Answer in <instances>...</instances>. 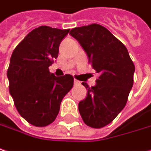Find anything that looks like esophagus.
I'll return each instance as SVG.
<instances>
[{"mask_svg":"<svg viewBox=\"0 0 151 151\" xmlns=\"http://www.w3.org/2000/svg\"><path fill=\"white\" fill-rule=\"evenodd\" d=\"M79 84H80V81L74 79V85H79Z\"/></svg>","mask_w":151,"mask_h":151,"instance_id":"1","label":"esophagus"}]
</instances>
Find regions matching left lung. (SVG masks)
<instances>
[{
  "instance_id": "8db88e82",
  "label": "left lung",
  "mask_w": 151,
  "mask_h": 151,
  "mask_svg": "<svg viewBox=\"0 0 151 151\" xmlns=\"http://www.w3.org/2000/svg\"><path fill=\"white\" fill-rule=\"evenodd\" d=\"M79 42L89 62L100 76L87 96L78 103L84 122L93 128L109 125L126 106L133 85L135 67L128 50L110 31L97 24L72 29L69 33Z\"/></svg>"
}]
</instances>
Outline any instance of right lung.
I'll return each instance as SVG.
<instances>
[{
    "label": "right lung",
    "mask_w": 151,
    "mask_h": 151,
    "mask_svg": "<svg viewBox=\"0 0 151 151\" xmlns=\"http://www.w3.org/2000/svg\"><path fill=\"white\" fill-rule=\"evenodd\" d=\"M69 31L40 26L12 54L6 73L9 92L19 114L35 127H46L55 120L63 97L73 86V76L56 77L49 69Z\"/></svg>",
    "instance_id": "add662e5"
}]
</instances>
